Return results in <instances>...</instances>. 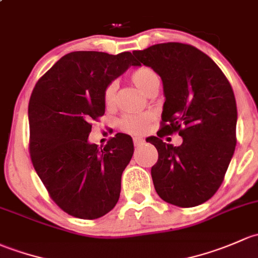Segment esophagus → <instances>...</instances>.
<instances>
[{
	"label": "esophagus",
	"instance_id": "obj_1",
	"mask_svg": "<svg viewBox=\"0 0 258 258\" xmlns=\"http://www.w3.org/2000/svg\"><path fill=\"white\" fill-rule=\"evenodd\" d=\"M133 142H134V145L137 148L142 147V145L144 144V140H143L142 138H134V140H133Z\"/></svg>",
	"mask_w": 258,
	"mask_h": 258
}]
</instances>
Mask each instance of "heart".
I'll return each mask as SVG.
<instances>
[{"mask_svg":"<svg viewBox=\"0 0 258 258\" xmlns=\"http://www.w3.org/2000/svg\"><path fill=\"white\" fill-rule=\"evenodd\" d=\"M130 79L145 94H149L156 86H159V77L153 70L148 67H140L130 74ZM116 84L110 83L104 90V104L108 108L113 107L115 103ZM154 116L151 114H142V115H124L119 120V128L129 134L139 135L145 133L153 121Z\"/></svg>","mask_w":258,"mask_h":258,"instance_id":"1","label":"heart"}]
</instances>
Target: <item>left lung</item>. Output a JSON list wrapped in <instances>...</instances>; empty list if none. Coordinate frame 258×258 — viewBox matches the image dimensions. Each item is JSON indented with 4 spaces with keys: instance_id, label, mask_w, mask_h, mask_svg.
Instances as JSON below:
<instances>
[{
    "instance_id": "8db88e82",
    "label": "left lung",
    "mask_w": 258,
    "mask_h": 258,
    "mask_svg": "<svg viewBox=\"0 0 258 258\" xmlns=\"http://www.w3.org/2000/svg\"><path fill=\"white\" fill-rule=\"evenodd\" d=\"M133 54L138 66L150 67L163 81V126L147 139L159 153L151 168L154 187L171 205H201L221 186L235 151L237 107L231 84L209 55L190 44H154ZM176 131L183 138L179 147L161 140Z\"/></svg>"
}]
</instances>
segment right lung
<instances>
[{"label": "right lung", "mask_w": 258, "mask_h": 258, "mask_svg": "<svg viewBox=\"0 0 258 258\" xmlns=\"http://www.w3.org/2000/svg\"><path fill=\"white\" fill-rule=\"evenodd\" d=\"M130 66V52L79 50L63 55L37 82L28 105L30 153L50 198L74 217L104 216L120 196L132 160V137L118 133L104 148L88 142L92 120L105 111L104 90Z\"/></svg>", "instance_id": "add662e5"}]
</instances>
